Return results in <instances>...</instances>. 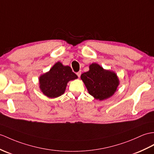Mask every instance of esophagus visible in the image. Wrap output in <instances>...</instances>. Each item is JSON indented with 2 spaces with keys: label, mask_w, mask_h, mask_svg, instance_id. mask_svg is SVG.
I'll return each mask as SVG.
<instances>
[{
  "label": "esophagus",
  "mask_w": 154,
  "mask_h": 154,
  "mask_svg": "<svg viewBox=\"0 0 154 154\" xmlns=\"http://www.w3.org/2000/svg\"><path fill=\"white\" fill-rule=\"evenodd\" d=\"M76 74H77V76L80 78V76H81V72H80V71H79V72H78L76 73Z\"/></svg>",
  "instance_id": "34e87169"
}]
</instances>
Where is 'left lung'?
<instances>
[{"instance_id": "1", "label": "left lung", "mask_w": 154, "mask_h": 154, "mask_svg": "<svg viewBox=\"0 0 154 154\" xmlns=\"http://www.w3.org/2000/svg\"><path fill=\"white\" fill-rule=\"evenodd\" d=\"M88 72L82 74L81 79L90 95L97 100L110 98L117 91L119 85V78L114 71L106 70L93 63Z\"/></svg>"}]
</instances>
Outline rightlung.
<instances>
[{
    "label": "right lung",
    "instance_id": "right-lung-1",
    "mask_svg": "<svg viewBox=\"0 0 154 154\" xmlns=\"http://www.w3.org/2000/svg\"><path fill=\"white\" fill-rule=\"evenodd\" d=\"M77 75L69 66L57 62L48 72L40 75L38 78L41 92L48 98L54 99L64 94L69 81L76 80Z\"/></svg>",
    "mask_w": 154,
    "mask_h": 154
}]
</instances>
